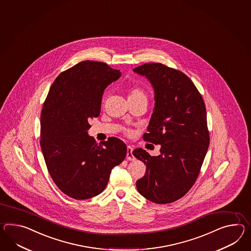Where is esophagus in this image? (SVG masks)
<instances>
[{"label": "esophagus", "instance_id": "obj_1", "mask_svg": "<svg viewBox=\"0 0 251 251\" xmlns=\"http://www.w3.org/2000/svg\"><path fill=\"white\" fill-rule=\"evenodd\" d=\"M132 151H133L132 147L128 146V147H127V155H126V158H127L128 160H134L135 159L134 155H133Z\"/></svg>", "mask_w": 251, "mask_h": 251}]
</instances>
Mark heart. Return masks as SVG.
Here are the masks:
<instances>
[{
    "mask_svg": "<svg viewBox=\"0 0 251 251\" xmlns=\"http://www.w3.org/2000/svg\"><path fill=\"white\" fill-rule=\"evenodd\" d=\"M136 97H146L145 92L139 87L131 88L128 92V98H136Z\"/></svg>",
    "mask_w": 251,
    "mask_h": 251,
    "instance_id": "obj_1",
    "label": "heart"
}]
</instances>
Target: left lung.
I'll use <instances>...</instances> for the list:
<instances>
[{"mask_svg": "<svg viewBox=\"0 0 251 251\" xmlns=\"http://www.w3.org/2000/svg\"><path fill=\"white\" fill-rule=\"evenodd\" d=\"M152 84L155 107L143 140L159 144V156L136 149L133 155L146 165L136 181L141 195L167 204L182 198L195 183L209 145L207 112L201 94L182 72L161 63L133 69Z\"/></svg>", "mask_w": 251, "mask_h": 251, "instance_id": "obj_1", "label": "left lung"}]
</instances>
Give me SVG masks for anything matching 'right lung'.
Wrapping results in <instances>:
<instances>
[{
    "label": "right lung",
    "mask_w": 251,
    "mask_h": 251,
    "mask_svg": "<svg viewBox=\"0 0 251 251\" xmlns=\"http://www.w3.org/2000/svg\"><path fill=\"white\" fill-rule=\"evenodd\" d=\"M121 75L104 62L80 61L56 78L43 104L44 160L57 187L75 200L101 193L111 170L126 157V144L120 139L98 144L88 135L90 120L100 115L104 90Z\"/></svg>",
    "instance_id": "obj_1"
}]
</instances>
